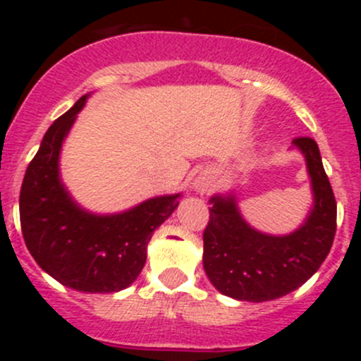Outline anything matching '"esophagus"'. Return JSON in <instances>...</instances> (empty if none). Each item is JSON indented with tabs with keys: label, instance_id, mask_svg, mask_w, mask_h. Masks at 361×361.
Segmentation results:
<instances>
[{
	"label": "esophagus",
	"instance_id": "1",
	"mask_svg": "<svg viewBox=\"0 0 361 361\" xmlns=\"http://www.w3.org/2000/svg\"><path fill=\"white\" fill-rule=\"evenodd\" d=\"M194 188L199 194H206V192H209L211 188H213V178L207 176V174H202V176H199L197 180H195Z\"/></svg>",
	"mask_w": 361,
	"mask_h": 361
}]
</instances>
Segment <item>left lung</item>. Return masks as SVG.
I'll list each match as a JSON object with an SVG mask.
<instances>
[{"label": "left lung", "instance_id": "8db88e82", "mask_svg": "<svg viewBox=\"0 0 361 361\" xmlns=\"http://www.w3.org/2000/svg\"><path fill=\"white\" fill-rule=\"evenodd\" d=\"M307 162L314 209L293 234L274 238L253 231L234 197H213L204 228V271L214 288L238 300H274L304 285L325 262L337 228V202L316 141L293 140Z\"/></svg>", "mask_w": 361, "mask_h": 361}]
</instances>
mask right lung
Wrapping results in <instances>:
<instances>
[{
  "label": "right lung",
  "instance_id": "right-lung-1",
  "mask_svg": "<svg viewBox=\"0 0 361 361\" xmlns=\"http://www.w3.org/2000/svg\"><path fill=\"white\" fill-rule=\"evenodd\" d=\"M82 96L45 133L20 187V228L36 264L61 285L87 293L127 288L147 262L154 231L171 216L178 195H164L113 216L80 209L59 181V152Z\"/></svg>",
  "mask_w": 361,
  "mask_h": 361
}]
</instances>
